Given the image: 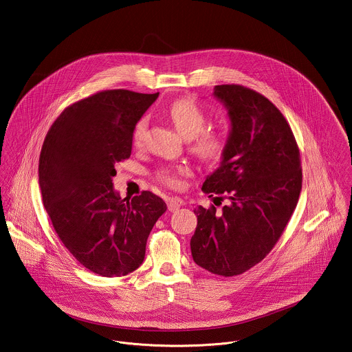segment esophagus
<instances>
[{"label": "esophagus", "instance_id": "obj_1", "mask_svg": "<svg viewBox=\"0 0 352 352\" xmlns=\"http://www.w3.org/2000/svg\"><path fill=\"white\" fill-rule=\"evenodd\" d=\"M182 206V201L177 199V198H168V208L170 212H177Z\"/></svg>", "mask_w": 352, "mask_h": 352}]
</instances>
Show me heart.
I'll return each instance as SVG.
<instances>
[{"label": "heart", "instance_id": "obj_1", "mask_svg": "<svg viewBox=\"0 0 352 352\" xmlns=\"http://www.w3.org/2000/svg\"><path fill=\"white\" fill-rule=\"evenodd\" d=\"M168 116L171 118L177 131L190 138V151L198 158L206 162L219 161L227 148L226 133L218 128H204L207 124V115L201 105L190 98L173 102L168 108ZM148 128V118H140L134 126L133 144L141 145ZM188 174L187 166H168L161 168L157 173V178L171 187L181 184V177Z\"/></svg>", "mask_w": 352, "mask_h": 352}]
</instances>
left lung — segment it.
<instances>
[{
  "label": "left lung",
  "mask_w": 352,
  "mask_h": 352,
  "mask_svg": "<svg viewBox=\"0 0 352 352\" xmlns=\"http://www.w3.org/2000/svg\"><path fill=\"white\" fill-rule=\"evenodd\" d=\"M214 96L231 129L220 166L201 190L226 194L228 204L194 210L190 245L195 264L231 277L258 264L284 232L301 192V160L287 121L265 96L237 84L215 85Z\"/></svg>",
  "instance_id": "8db88e82"
}]
</instances>
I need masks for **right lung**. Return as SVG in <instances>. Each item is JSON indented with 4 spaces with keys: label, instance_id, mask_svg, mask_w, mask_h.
<instances>
[{
    "label": "right lung",
    "instance_id": "obj_1",
    "mask_svg": "<svg viewBox=\"0 0 352 352\" xmlns=\"http://www.w3.org/2000/svg\"><path fill=\"white\" fill-rule=\"evenodd\" d=\"M101 91L67 107L39 155V187L55 232L84 268L120 277L138 268L166 203L151 191L121 199L115 164L131 157L137 121L158 98Z\"/></svg>",
    "mask_w": 352,
    "mask_h": 352
}]
</instances>
